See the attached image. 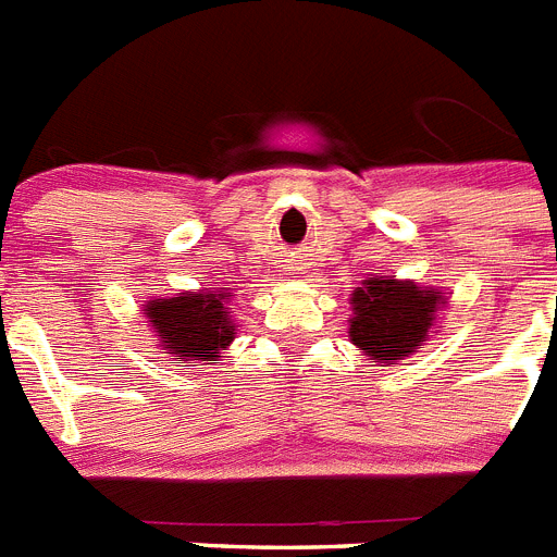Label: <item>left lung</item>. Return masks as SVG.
Wrapping results in <instances>:
<instances>
[{
	"label": "left lung",
	"mask_w": 557,
	"mask_h": 557,
	"mask_svg": "<svg viewBox=\"0 0 557 557\" xmlns=\"http://www.w3.org/2000/svg\"><path fill=\"white\" fill-rule=\"evenodd\" d=\"M446 307L441 289L398 282L393 275H373L351 293L348 337L362 354L376 362L396 366L424 346L437 309Z\"/></svg>",
	"instance_id": "8db88e82"
}]
</instances>
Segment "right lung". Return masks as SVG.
<instances>
[{"instance_id": "add662e5", "label": "right lung", "mask_w": 557, "mask_h": 557, "mask_svg": "<svg viewBox=\"0 0 557 557\" xmlns=\"http://www.w3.org/2000/svg\"><path fill=\"white\" fill-rule=\"evenodd\" d=\"M141 314L159 337L161 354L175 362L211 366L236 334L228 287L152 298L145 304Z\"/></svg>"}]
</instances>
